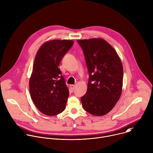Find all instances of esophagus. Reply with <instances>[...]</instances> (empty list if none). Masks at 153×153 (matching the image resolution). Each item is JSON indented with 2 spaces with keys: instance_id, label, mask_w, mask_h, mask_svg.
Wrapping results in <instances>:
<instances>
[{
  "instance_id": "esophagus-1",
  "label": "esophagus",
  "mask_w": 153,
  "mask_h": 153,
  "mask_svg": "<svg viewBox=\"0 0 153 153\" xmlns=\"http://www.w3.org/2000/svg\"><path fill=\"white\" fill-rule=\"evenodd\" d=\"M71 89H72V91H74V88H75V85H73V84L71 85Z\"/></svg>"
}]
</instances>
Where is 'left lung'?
I'll return each mask as SVG.
<instances>
[{"instance_id":"left-lung-1","label":"left lung","mask_w":153,"mask_h":153,"mask_svg":"<svg viewBox=\"0 0 153 153\" xmlns=\"http://www.w3.org/2000/svg\"><path fill=\"white\" fill-rule=\"evenodd\" d=\"M89 73L87 90L81 100L87 112L108 114L119 100L123 87V68L115 50L102 38L78 40Z\"/></svg>"}]
</instances>
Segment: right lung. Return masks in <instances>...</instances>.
I'll return each mask as SVG.
<instances>
[{
  "label": "right lung",
  "instance_id": "1",
  "mask_svg": "<svg viewBox=\"0 0 153 153\" xmlns=\"http://www.w3.org/2000/svg\"><path fill=\"white\" fill-rule=\"evenodd\" d=\"M73 44L72 40L48 41L36 54L29 90L33 103L46 115H57L65 109L69 91L59 67Z\"/></svg>",
  "mask_w": 153,
  "mask_h": 153
}]
</instances>
